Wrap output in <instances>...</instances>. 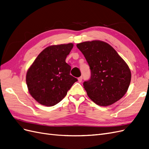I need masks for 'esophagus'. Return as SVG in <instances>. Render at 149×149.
<instances>
[{"label": "esophagus", "mask_w": 149, "mask_h": 149, "mask_svg": "<svg viewBox=\"0 0 149 149\" xmlns=\"http://www.w3.org/2000/svg\"><path fill=\"white\" fill-rule=\"evenodd\" d=\"M82 79H83V78H82V76H81V77H79V78H78V82L79 83H81L82 81Z\"/></svg>", "instance_id": "esophagus-1"}]
</instances>
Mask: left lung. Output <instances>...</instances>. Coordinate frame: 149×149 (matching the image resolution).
I'll return each mask as SVG.
<instances>
[{"label": "left lung", "instance_id": "1", "mask_svg": "<svg viewBox=\"0 0 149 149\" xmlns=\"http://www.w3.org/2000/svg\"><path fill=\"white\" fill-rule=\"evenodd\" d=\"M91 70V78L83 83L88 96L96 104L110 106L127 91L131 73L125 61L110 45L100 40L76 45Z\"/></svg>", "mask_w": 149, "mask_h": 149}]
</instances>
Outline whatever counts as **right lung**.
<instances>
[{
    "label": "right lung",
    "mask_w": 149,
    "mask_h": 149,
    "mask_svg": "<svg viewBox=\"0 0 149 149\" xmlns=\"http://www.w3.org/2000/svg\"><path fill=\"white\" fill-rule=\"evenodd\" d=\"M73 47L71 43L47 47L26 72L29 92L40 104L55 106L78 81L70 75L71 66L65 61Z\"/></svg>",
    "instance_id": "add662e5"
}]
</instances>
